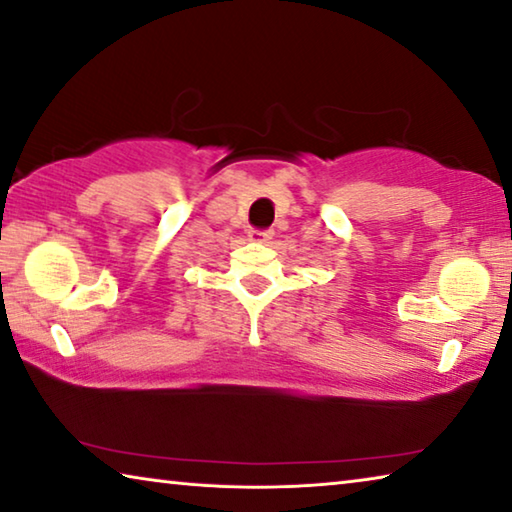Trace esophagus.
<instances>
[{"mask_svg":"<svg viewBox=\"0 0 512 512\" xmlns=\"http://www.w3.org/2000/svg\"><path fill=\"white\" fill-rule=\"evenodd\" d=\"M250 239L257 241V244H264V241L271 239V232H268V230H250Z\"/></svg>","mask_w":512,"mask_h":512,"instance_id":"esophagus-1","label":"esophagus"}]
</instances>
